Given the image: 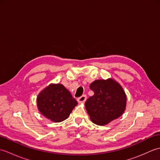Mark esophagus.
I'll list each match as a JSON object with an SVG mask.
<instances>
[{"instance_id": "34e87169", "label": "esophagus", "mask_w": 160, "mask_h": 160, "mask_svg": "<svg viewBox=\"0 0 160 160\" xmlns=\"http://www.w3.org/2000/svg\"><path fill=\"white\" fill-rule=\"evenodd\" d=\"M86 99H87V96L85 95H82V96H80V98H78V102L79 103H84V102L86 101Z\"/></svg>"}]
</instances>
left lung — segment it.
<instances>
[{
	"mask_svg": "<svg viewBox=\"0 0 160 160\" xmlns=\"http://www.w3.org/2000/svg\"><path fill=\"white\" fill-rule=\"evenodd\" d=\"M94 92L85 102V107L91 121L105 125L124 113L127 97L122 87L112 79L97 80L90 84Z\"/></svg>",
	"mask_w": 160,
	"mask_h": 160,
	"instance_id": "left-lung-1",
	"label": "left lung"
}]
</instances>
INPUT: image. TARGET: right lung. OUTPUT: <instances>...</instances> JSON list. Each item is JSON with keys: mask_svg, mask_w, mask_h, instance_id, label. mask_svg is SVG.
<instances>
[{"mask_svg": "<svg viewBox=\"0 0 160 160\" xmlns=\"http://www.w3.org/2000/svg\"><path fill=\"white\" fill-rule=\"evenodd\" d=\"M78 102L60 84H50L37 98L38 110L53 122H62L69 117Z\"/></svg>", "mask_w": 160, "mask_h": 160, "instance_id": "add662e5", "label": "right lung"}]
</instances>
